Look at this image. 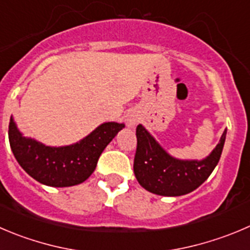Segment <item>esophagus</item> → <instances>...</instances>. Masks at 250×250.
<instances>
[{"label":"esophagus","mask_w":250,"mask_h":250,"mask_svg":"<svg viewBox=\"0 0 250 250\" xmlns=\"http://www.w3.org/2000/svg\"><path fill=\"white\" fill-rule=\"evenodd\" d=\"M136 124H137V120L135 118H129V119H127V125H129V126L134 127L135 125H136Z\"/></svg>","instance_id":"34e87169"}]
</instances>
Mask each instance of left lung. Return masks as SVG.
<instances>
[{"mask_svg": "<svg viewBox=\"0 0 250 250\" xmlns=\"http://www.w3.org/2000/svg\"><path fill=\"white\" fill-rule=\"evenodd\" d=\"M225 130L220 142L206 158L178 159L170 156L140 124L136 127L137 148L134 173L142 188L162 196H180L200 187L220 161L225 145Z\"/></svg>", "mask_w": 250, "mask_h": 250, "instance_id": "8db88e82", "label": "left lung"}]
</instances>
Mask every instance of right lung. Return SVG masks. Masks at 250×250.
<instances>
[{"label": "right lung", "instance_id": "add662e5", "mask_svg": "<svg viewBox=\"0 0 250 250\" xmlns=\"http://www.w3.org/2000/svg\"><path fill=\"white\" fill-rule=\"evenodd\" d=\"M124 126L114 121L104 123L80 142L51 147L23 136L11 116L8 139L17 162L30 177L47 187L63 188L91 177L102 152Z\"/></svg>", "mask_w": 250, "mask_h": 250}]
</instances>
